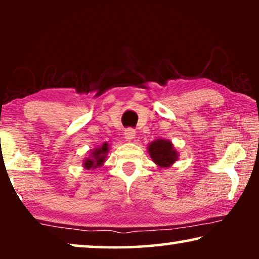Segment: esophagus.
<instances>
[{
    "label": "esophagus",
    "instance_id": "esophagus-1",
    "mask_svg": "<svg viewBox=\"0 0 259 259\" xmlns=\"http://www.w3.org/2000/svg\"><path fill=\"white\" fill-rule=\"evenodd\" d=\"M123 137L127 141H132L134 138H136V131L133 128H127L125 130V133H123Z\"/></svg>",
    "mask_w": 259,
    "mask_h": 259
}]
</instances>
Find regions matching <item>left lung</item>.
Here are the masks:
<instances>
[{"mask_svg":"<svg viewBox=\"0 0 259 259\" xmlns=\"http://www.w3.org/2000/svg\"><path fill=\"white\" fill-rule=\"evenodd\" d=\"M147 151L152 161L161 168L171 167L179 158L178 151L173 146L172 141L164 139V138L148 144Z\"/></svg>","mask_w":259,"mask_h":259,"instance_id":"obj_1","label":"left lung"}]
</instances>
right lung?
Wrapping results in <instances>:
<instances>
[{
    "mask_svg": "<svg viewBox=\"0 0 259 259\" xmlns=\"http://www.w3.org/2000/svg\"><path fill=\"white\" fill-rule=\"evenodd\" d=\"M108 152L109 145L107 143H104L101 146H98L94 150H92L91 154L83 160V167L86 169H95L97 167H100L105 164Z\"/></svg>",
    "mask_w": 259,
    "mask_h": 259,
    "instance_id": "1",
    "label": "right lung"
}]
</instances>
